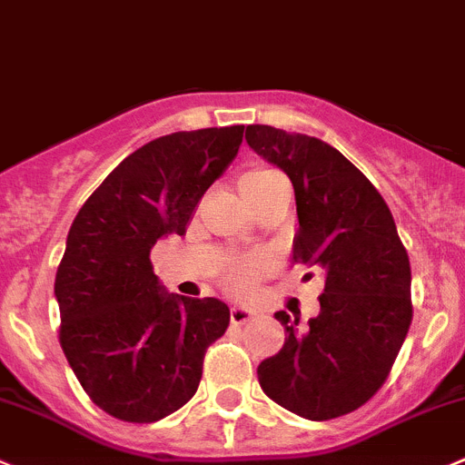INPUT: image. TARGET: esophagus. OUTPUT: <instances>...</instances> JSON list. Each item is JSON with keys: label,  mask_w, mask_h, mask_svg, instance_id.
I'll return each mask as SVG.
<instances>
[{"label": "esophagus", "mask_w": 465, "mask_h": 465, "mask_svg": "<svg viewBox=\"0 0 465 465\" xmlns=\"http://www.w3.org/2000/svg\"><path fill=\"white\" fill-rule=\"evenodd\" d=\"M229 318H232L233 324H245V322H250V320L256 318V311L247 309V306H232V311H229Z\"/></svg>", "instance_id": "obj_1"}]
</instances>
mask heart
Segmentation results:
<instances>
[{
    "instance_id": "obj_1",
    "label": "heart",
    "mask_w": 465,
    "mask_h": 465,
    "mask_svg": "<svg viewBox=\"0 0 465 465\" xmlns=\"http://www.w3.org/2000/svg\"><path fill=\"white\" fill-rule=\"evenodd\" d=\"M274 174L277 173H272V170H250V173H245L241 177V191H250V188L259 186V183H263L265 179L274 177ZM254 274H256V261H236L227 274L229 288H233V291H242V288L250 286Z\"/></svg>"
}]
</instances>
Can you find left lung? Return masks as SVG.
Instances as JSON below:
<instances>
[{"label":"left lung","instance_id":"left-lung-1","mask_svg":"<svg viewBox=\"0 0 465 465\" xmlns=\"http://www.w3.org/2000/svg\"><path fill=\"white\" fill-rule=\"evenodd\" d=\"M245 141L295 188L292 261L320 270V313L300 324L277 311L286 341L259 363L263 393L306 420L366 404L389 377L411 324V268L384 197L336 147L250 124Z\"/></svg>","mask_w":465,"mask_h":465}]
</instances>
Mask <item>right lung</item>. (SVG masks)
<instances>
[{
	"label": "right lung",
	"mask_w": 465,
	"mask_h": 465,
	"mask_svg": "<svg viewBox=\"0 0 465 465\" xmlns=\"http://www.w3.org/2000/svg\"><path fill=\"white\" fill-rule=\"evenodd\" d=\"M242 124L174 132L129 154L85 200L67 233L54 295L61 347L99 409L156 422L202 380L206 347L229 327V306L165 291L150 252L186 224L242 143Z\"/></svg>",
	"instance_id": "right-lung-1"
}]
</instances>
